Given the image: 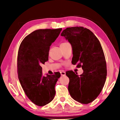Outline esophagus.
<instances>
[{
    "mask_svg": "<svg viewBox=\"0 0 120 120\" xmlns=\"http://www.w3.org/2000/svg\"><path fill=\"white\" fill-rule=\"evenodd\" d=\"M60 73V75H61L62 76H65V72L64 71H61Z\"/></svg>",
    "mask_w": 120,
    "mask_h": 120,
    "instance_id": "esophagus-1",
    "label": "esophagus"
}]
</instances>
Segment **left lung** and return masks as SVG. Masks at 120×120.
Returning a JSON list of instances; mask_svg holds the SVG:
<instances>
[{
  "instance_id": "1",
  "label": "left lung",
  "mask_w": 120,
  "mask_h": 120,
  "mask_svg": "<svg viewBox=\"0 0 120 120\" xmlns=\"http://www.w3.org/2000/svg\"><path fill=\"white\" fill-rule=\"evenodd\" d=\"M61 36L72 46V64L83 70L80 75L72 70L66 72L69 79L68 91L76 101L88 104L99 96L106 81L107 70L102 47L96 35L82 27L67 28Z\"/></svg>"
}]
</instances>
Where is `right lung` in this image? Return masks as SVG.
I'll use <instances>...</instances> for the list:
<instances>
[{
	"instance_id": "1",
	"label": "right lung",
	"mask_w": 120,
	"mask_h": 120,
	"mask_svg": "<svg viewBox=\"0 0 120 120\" xmlns=\"http://www.w3.org/2000/svg\"><path fill=\"white\" fill-rule=\"evenodd\" d=\"M62 28L36 30L24 38L17 56V73L27 97L34 104L44 106L55 96V87L60 74H42L41 65L48 60L50 47L60 35Z\"/></svg>"
}]
</instances>
